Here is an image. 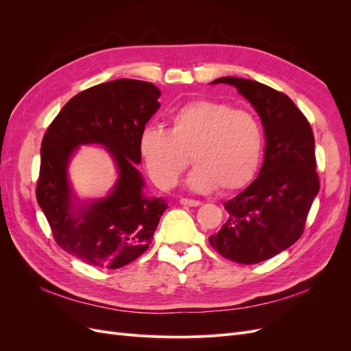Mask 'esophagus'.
<instances>
[{"label":"esophagus","mask_w":351,"mask_h":351,"mask_svg":"<svg viewBox=\"0 0 351 351\" xmlns=\"http://www.w3.org/2000/svg\"><path fill=\"white\" fill-rule=\"evenodd\" d=\"M180 204H182V205H186V206H200V205H202V202L195 200V199L182 197V199H180Z\"/></svg>","instance_id":"esophagus-1"}]
</instances>
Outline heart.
Here are the masks:
<instances>
[{
    "label": "heart",
    "mask_w": 351,
    "mask_h": 351,
    "mask_svg": "<svg viewBox=\"0 0 351 351\" xmlns=\"http://www.w3.org/2000/svg\"><path fill=\"white\" fill-rule=\"evenodd\" d=\"M262 149L256 115L209 99L183 105L169 117L167 132L147 127L139 139L143 162L159 187H174L192 158L196 167L187 186L199 193L243 187L256 173Z\"/></svg>",
    "instance_id": "obj_1"
}]
</instances>
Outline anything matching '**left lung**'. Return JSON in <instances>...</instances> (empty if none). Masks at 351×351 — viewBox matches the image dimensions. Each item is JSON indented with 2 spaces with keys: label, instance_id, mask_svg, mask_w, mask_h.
<instances>
[{
  "label": "left lung",
  "instance_id": "left-lung-1",
  "mask_svg": "<svg viewBox=\"0 0 351 351\" xmlns=\"http://www.w3.org/2000/svg\"><path fill=\"white\" fill-rule=\"evenodd\" d=\"M234 86L261 117L265 156L258 177L227 200L226 224L209 237L228 261L253 265L274 258L300 239L319 192L315 137L309 121L285 93L250 79L219 77Z\"/></svg>",
  "mask_w": 351,
  "mask_h": 351
}]
</instances>
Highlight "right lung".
Masks as SVG:
<instances>
[{"mask_svg": "<svg viewBox=\"0 0 351 351\" xmlns=\"http://www.w3.org/2000/svg\"><path fill=\"white\" fill-rule=\"evenodd\" d=\"M155 84L117 79L73 97L42 139L36 199L61 249L98 268L117 269L149 247L165 209L164 197L143 193L137 169L139 139L161 107ZM82 144H99L112 156L117 182L104 198L80 201L68 178Z\"/></svg>", "mask_w": 351, "mask_h": 351, "instance_id": "obj_1", "label": "right lung"}]
</instances>
